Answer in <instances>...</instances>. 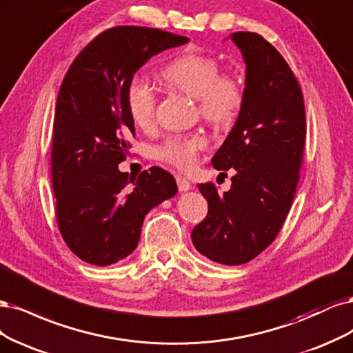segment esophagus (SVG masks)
<instances>
[{
  "label": "esophagus",
  "mask_w": 353,
  "mask_h": 353,
  "mask_svg": "<svg viewBox=\"0 0 353 353\" xmlns=\"http://www.w3.org/2000/svg\"><path fill=\"white\" fill-rule=\"evenodd\" d=\"M176 181H177V188H179L180 192H188L192 188L190 181L188 179H185V177H181V176H177Z\"/></svg>",
  "instance_id": "34e87169"
}]
</instances>
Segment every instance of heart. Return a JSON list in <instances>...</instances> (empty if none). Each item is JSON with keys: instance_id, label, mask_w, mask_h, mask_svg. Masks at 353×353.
<instances>
[{"instance_id": "heart-1", "label": "heart", "mask_w": 353, "mask_h": 353, "mask_svg": "<svg viewBox=\"0 0 353 353\" xmlns=\"http://www.w3.org/2000/svg\"><path fill=\"white\" fill-rule=\"evenodd\" d=\"M164 82L196 99L202 117L215 126L232 123L243 105V86L233 74H220L219 61L202 54H183L170 61L161 73ZM128 108L141 128L150 126L155 116V90L143 77L134 76L128 83ZM207 142L199 134L173 136L157 150L160 160L180 170L196 164Z\"/></svg>"}]
</instances>
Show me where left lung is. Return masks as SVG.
Returning a JSON list of instances; mask_svg holds the SVG:
<instances>
[{
  "label": "left lung",
  "mask_w": 353,
  "mask_h": 353,
  "mask_svg": "<svg viewBox=\"0 0 353 353\" xmlns=\"http://www.w3.org/2000/svg\"><path fill=\"white\" fill-rule=\"evenodd\" d=\"M230 39L246 64L245 98L233 129L212 157L234 168L223 195L199 185L208 214L192 232L196 251L214 263L241 265L274 241L292 207L305 148V105L296 77L281 54L258 33Z\"/></svg>",
  "instance_id": "left-lung-1"
}]
</instances>
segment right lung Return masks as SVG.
Listing matches in <instances>:
<instances>
[{"label":"right lung","mask_w":353,"mask_h":353,"mask_svg":"<svg viewBox=\"0 0 353 353\" xmlns=\"http://www.w3.org/2000/svg\"><path fill=\"white\" fill-rule=\"evenodd\" d=\"M189 39L152 28L102 32L76 57L57 98L51 174L57 223L70 251L105 267L139 243L145 215L177 193L160 167L138 177L121 173L134 123L126 90L151 59Z\"/></svg>","instance_id":"1"}]
</instances>
